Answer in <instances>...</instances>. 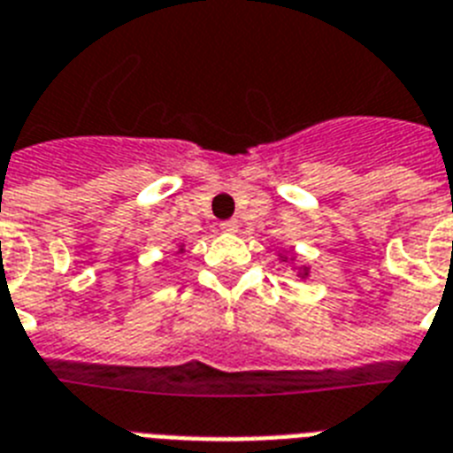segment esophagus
I'll list each match as a JSON object with an SVG mask.
<instances>
[{
	"mask_svg": "<svg viewBox=\"0 0 453 453\" xmlns=\"http://www.w3.org/2000/svg\"><path fill=\"white\" fill-rule=\"evenodd\" d=\"M219 229L226 231V234H234V231H238V222H236V219H229V222H222V224H219Z\"/></svg>",
	"mask_w": 453,
	"mask_h": 453,
	"instance_id": "esophagus-1",
	"label": "esophagus"
}]
</instances>
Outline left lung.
I'll return each mask as SVG.
<instances>
[{
    "instance_id": "1",
    "label": "left lung",
    "mask_w": 453,
    "mask_h": 453,
    "mask_svg": "<svg viewBox=\"0 0 453 453\" xmlns=\"http://www.w3.org/2000/svg\"><path fill=\"white\" fill-rule=\"evenodd\" d=\"M278 259H280V262L292 264V271H295L296 276L302 278V280H306V278H309L311 266H306V264H299V262H296L295 250H280V252H278Z\"/></svg>"
}]
</instances>
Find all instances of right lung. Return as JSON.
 Returning <instances> with one entry per match:
<instances>
[{"mask_svg":"<svg viewBox=\"0 0 453 453\" xmlns=\"http://www.w3.org/2000/svg\"><path fill=\"white\" fill-rule=\"evenodd\" d=\"M184 252H187V250H184V245H180V248H177V255H184Z\"/></svg>","mask_w":453,"mask_h":453,"instance_id":"right-lung-1","label":"right lung"}]
</instances>
